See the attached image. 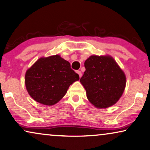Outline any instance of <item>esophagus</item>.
Here are the masks:
<instances>
[{
  "label": "esophagus",
  "mask_w": 150,
  "mask_h": 150,
  "mask_svg": "<svg viewBox=\"0 0 150 150\" xmlns=\"http://www.w3.org/2000/svg\"><path fill=\"white\" fill-rule=\"evenodd\" d=\"M77 73L78 74V75H79V77H81V72L80 71H77Z\"/></svg>",
  "instance_id": "obj_1"
}]
</instances>
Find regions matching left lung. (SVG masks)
<instances>
[{
  "label": "left lung",
  "mask_w": 150,
  "mask_h": 150,
  "mask_svg": "<svg viewBox=\"0 0 150 150\" xmlns=\"http://www.w3.org/2000/svg\"><path fill=\"white\" fill-rule=\"evenodd\" d=\"M80 82L89 102L99 109L115 105L124 92L126 77L112 57L92 55L84 62Z\"/></svg>",
  "instance_id": "1"
}]
</instances>
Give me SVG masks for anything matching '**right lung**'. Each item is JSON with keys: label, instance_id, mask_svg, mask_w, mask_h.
<instances>
[{"label": "right lung", "instance_id": "1", "mask_svg": "<svg viewBox=\"0 0 150 150\" xmlns=\"http://www.w3.org/2000/svg\"><path fill=\"white\" fill-rule=\"evenodd\" d=\"M79 79L68 61L56 54L41 57L26 71L28 93L42 105H55L65 96L70 85Z\"/></svg>", "mask_w": 150, "mask_h": 150}]
</instances>
